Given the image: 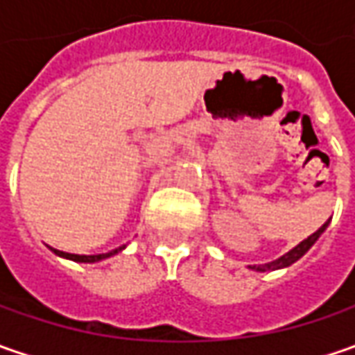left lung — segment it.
<instances>
[{"label":"left lung","mask_w":355,"mask_h":355,"mask_svg":"<svg viewBox=\"0 0 355 355\" xmlns=\"http://www.w3.org/2000/svg\"><path fill=\"white\" fill-rule=\"evenodd\" d=\"M326 227H328V221H326L318 231H314L310 237L304 239L300 245H296L293 251H288L286 254H282L280 259H277V261H270V263H265V265H251V268L252 270H259V272H266V270H277V268L291 266L293 263H296V261H298V259H300V257H302V254H304V252H306L308 249L316 243V241H318V237L324 233V229H326Z\"/></svg>","instance_id":"8db88e82"}]
</instances>
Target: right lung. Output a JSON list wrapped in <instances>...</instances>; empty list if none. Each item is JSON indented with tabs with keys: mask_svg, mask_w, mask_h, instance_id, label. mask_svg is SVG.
<instances>
[{
	"mask_svg": "<svg viewBox=\"0 0 355 355\" xmlns=\"http://www.w3.org/2000/svg\"><path fill=\"white\" fill-rule=\"evenodd\" d=\"M122 249H124V247H120V249H114V251H110V252H103V254H71V252L57 251V249H51V251L55 252V254H59V257H64V259L76 261V263H96V261H103V259H108V257L116 254V252L122 251Z\"/></svg>",
	"mask_w": 355,
	"mask_h": 355,
	"instance_id": "add662e5",
	"label": "right lung"
}]
</instances>
